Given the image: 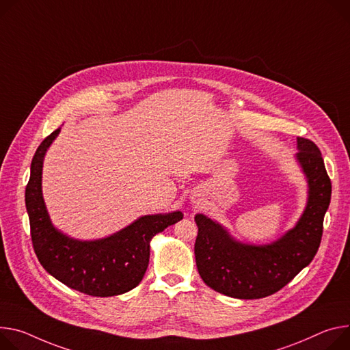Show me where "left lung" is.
Wrapping results in <instances>:
<instances>
[{
    "instance_id": "8db88e82",
    "label": "left lung",
    "mask_w": 350,
    "mask_h": 350,
    "mask_svg": "<svg viewBox=\"0 0 350 350\" xmlns=\"http://www.w3.org/2000/svg\"><path fill=\"white\" fill-rule=\"evenodd\" d=\"M297 162L307 178L308 197L296 226L271 244H245L211 217L198 213L196 262L211 289L234 299H262L280 291L319 251L332 185L321 152L297 138Z\"/></svg>"
}]
</instances>
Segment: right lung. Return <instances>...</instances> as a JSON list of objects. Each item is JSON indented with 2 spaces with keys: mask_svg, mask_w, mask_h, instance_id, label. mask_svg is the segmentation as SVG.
<instances>
[{
  "mask_svg": "<svg viewBox=\"0 0 350 350\" xmlns=\"http://www.w3.org/2000/svg\"><path fill=\"white\" fill-rule=\"evenodd\" d=\"M59 130L39 145L31 159L25 191L30 236L38 260L51 276L81 293L109 297L130 292L146 272L152 237L177 224L183 213L176 211L145 215L109 237L90 241H81L57 230L43 200L42 170L44 154Z\"/></svg>",
  "mask_w": 350,
  "mask_h": 350,
  "instance_id": "1",
  "label": "right lung"
}]
</instances>
